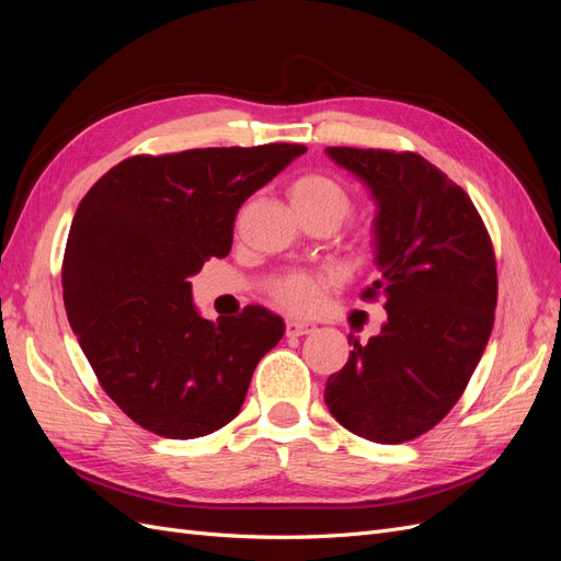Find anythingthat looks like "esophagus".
Returning a JSON list of instances; mask_svg holds the SVG:
<instances>
[{"label": "esophagus", "instance_id": "esophagus-1", "mask_svg": "<svg viewBox=\"0 0 561 561\" xmlns=\"http://www.w3.org/2000/svg\"><path fill=\"white\" fill-rule=\"evenodd\" d=\"M313 330H316V325L309 320H287L285 322L287 336H304V334H311Z\"/></svg>", "mask_w": 561, "mask_h": 561}]
</instances>
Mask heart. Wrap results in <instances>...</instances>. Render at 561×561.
Wrapping results in <instances>:
<instances>
[{"label": "heart", "instance_id": "obj_1", "mask_svg": "<svg viewBox=\"0 0 561 561\" xmlns=\"http://www.w3.org/2000/svg\"><path fill=\"white\" fill-rule=\"evenodd\" d=\"M287 194L301 219L328 217L339 225L353 206L348 186L334 175L320 171L297 175L287 186ZM322 285H325V276L311 274V271H287L271 283V297L290 311H311L318 304Z\"/></svg>", "mask_w": 561, "mask_h": 561}]
</instances>
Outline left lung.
Returning a JSON list of instances; mask_svg holds the SVG:
<instances>
[{"label": "left lung", "mask_w": 561, "mask_h": 561, "mask_svg": "<svg viewBox=\"0 0 561 561\" xmlns=\"http://www.w3.org/2000/svg\"><path fill=\"white\" fill-rule=\"evenodd\" d=\"M379 203L377 278L360 299H386L381 334H353L325 402L355 435L400 445L443 421L494 328L496 254L470 196L416 151L328 147Z\"/></svg>", "instance_id": "left-lung-1"}]
</instances>
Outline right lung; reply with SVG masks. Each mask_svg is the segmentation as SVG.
Wrapping results in <instances>:
<instances>
[{
	"label": "right lung",
	"mask_w": 561,
	"mask_h": 561,
	"mask_svg": "<svg viewBox=\"0 0 561 561\" xmlns=\"http://www.w3.org/2000/svg\"><path fill=\"white\" fill-rule=\"evenodd\" d=\"M307 147H206L124 159L81 198L62 257L67 320L105 393L145 431L203 437L241 412L285 332L250 304L201 318L190 276L227 257L250 194Z\"/></svg>",
	"instance_id": "add662e5"
}]
</instances>
